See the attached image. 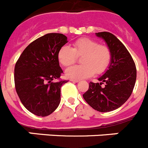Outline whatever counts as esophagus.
Returning <instances> with one entry per match:
<instances>
[{"label":"esophagus","mask_w":148,"mask_h":148,"mask_svg":"<svg viewBox=\"0 0 148 148\" xmlns=\"http://www.w3.org/2000/svg\"><path fill=\"white\" fill-rule=\"evenodd\" d=\"M70 81L73 82V83H78L79 80V79H70Z\"/></svg>","instance_id":"34e87169"}]
</instances>
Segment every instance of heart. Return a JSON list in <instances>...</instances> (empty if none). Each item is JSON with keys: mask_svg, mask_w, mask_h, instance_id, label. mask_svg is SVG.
Segmentation results:
<instances>
[{"mask_svg": "<svg viewBox=\"0 0 148 148\" xmlns=\"http://www.w3.org/2000/svg\"><path fill=\"white\" fill-rule=\"evenodd\" d=\"M77 56H81V65H74L65 71L66 75L73 79L89 77L95 73L102 74L107 69L112 60V53L106 45H99L97 41L82 38L76 41L73 47L64 45L59 50L58 60L63 66L74 63Z\"/></svg>", "mask_w": 148, "mask_h": 148, "instance_id": "heart-1", "label": "heart"}]
</instances>
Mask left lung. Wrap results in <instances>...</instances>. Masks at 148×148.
<instances>
[{"instance_id": "1", "label": "left lung", "mask_w": 148, "mask_h": 148, "mask_svg": "<svg viewBox=\"0 0 148 148\" xmlns=\"http://www.w3.org/2000/svg\"><path fill=\"white\" fill-rule=\"evenodd\" d=\"M96 36L103 38L111 51V62L97 79L100 83L90 82L83 97L94 110L107 112L120 107L130 97L136 80V68L129 51L116 36L109 32L96 33Z\"/></svg>"}]
</instances>
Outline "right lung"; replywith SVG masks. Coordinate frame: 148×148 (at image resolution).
Segmentation results:
<instances>
[{
    "mask_svg": "<svg viewBox=\"0 0 148 148\" xmlns=\"http://www.w3.org/2000/svg\"><path fill=\"white\" fill-rule=\"evenodd\" d=\"M67 42L62 33H47L29 44L15 64V90L24 107L34 115L47 116L60 104V88L68 81L54 82L63 73L57 55Z\"/></svg>",
    "mask_w": 148,
    "mask_h": 148,
    "instance_id": "right-lung-1",
    "label": "right lung"
}]
</instances>
